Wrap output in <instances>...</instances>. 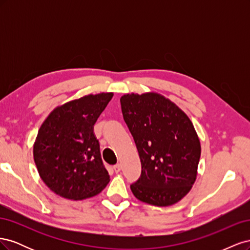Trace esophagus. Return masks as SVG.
<instances>
[{"mask_svg":"<svg viewBox=\"0 0 250 250\" xmlns=\"http://www.w3.org/2000/svg\"><path fill=\"white\" fill-rule=\"evenodd\" d=\"M113 171H115L116 173H119L121 171V165L117 164L116 166H113Z\"/></svg>","mask_w":250,"mask_h":250,"instance_id":"esophagus-1","label":"esophagus"}]
</instances>
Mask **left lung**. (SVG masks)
<instances>
[{"mask_svg":"<svg viewBox=\"0 0 250 250\" xmlns=\"http://www.w3.org/2000/svg\"><path fill=\"white\" fill-rule=\"evenodd\" d=\"M120 101L142 164L141 176L130 185L133 195L156 207L178 202L195 183L201 154L191 120L156 93L127 94Z\"/></svg>","mask_w":250,"mask_h":250,"instance_id":"left-lung-1","label":"left lung"}]
</instances>
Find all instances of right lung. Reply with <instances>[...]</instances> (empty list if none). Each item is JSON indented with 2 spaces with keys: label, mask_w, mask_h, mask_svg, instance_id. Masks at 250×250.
Instances as JSON below:
<instances>
[{
  "label": "right lung",
  "mask_w": 250,
  "mask_h": 250,
  "mask_svg": "<svg viewBox=\"0 0 250 250\" xmlns=\"http://www.w3.org/2000/svg\"><path fill=\"white\" fill-rule=\"evenodd\" d=\"M112 96L101 93L67 102L40 128L33 147L37 171L50 190L63 198L93 197L109 183L94 124Z\"/></svg>",
  "instance_id": "right-lung-1"
}]
</instances>
